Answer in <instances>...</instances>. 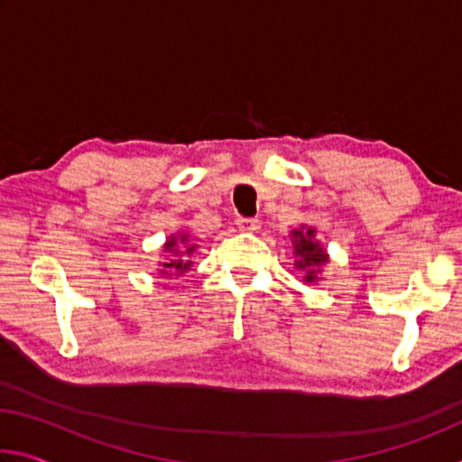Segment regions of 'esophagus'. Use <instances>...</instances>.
<instances>
[{"instance_id":"obj_1","label":"esophagus","mask_w":462,"mask_h":462,"mask_svg":"<svg viewBox=\"0 0 462 462\" xmlns=\"http://www.w3.org/2000/svg\"><path fill=\"white\" fill-rule=\"evenodd\" d=\"M236 226L242 232H256L261 228V220H256V217H238Z\"/></svg>"}]
</instances>
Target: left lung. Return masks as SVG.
<instances>
[{"instance_id":"8db88e82","label":"left lung","mask_w":462,"mask_h":462,"mask_svg":"<svg viewBox=\"0 0 462 462\" xmlns=\"http://www.w3.org/2000/svg\"><path fill=\"white\" fill-rule=\"evenodd\" d=\"M289 238H291L295 254L293 264L295 269L303 271V281L306 283H318V281H322L319 273H322V267L330 263V256H328L322 242L316 238V228L301 224L300 228L291 230Z\"/></svg>"}]
</instances>
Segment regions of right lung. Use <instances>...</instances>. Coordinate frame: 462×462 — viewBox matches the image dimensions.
I'll use <instances>...</instances> for the list:
<instances>
[{"mask_svg": "<svg viewBox=\"0 0 462 462\" xmlns=\"http://www.w3.org/2000/svg\"><path fill=\"white\" fill-rule=\"evenodd\" d=\"M195 248H198V245L189 238V232L171 234L169 240L162 245V253H165L162 256H165V261L159 263V275L169 279L179 277L189 271L193 267L191 254Z\"/></svg>", "mask_w": 462, "mask_h": 462, "instance_id": "obj_1", "label": "right lung"}]
</instances>
